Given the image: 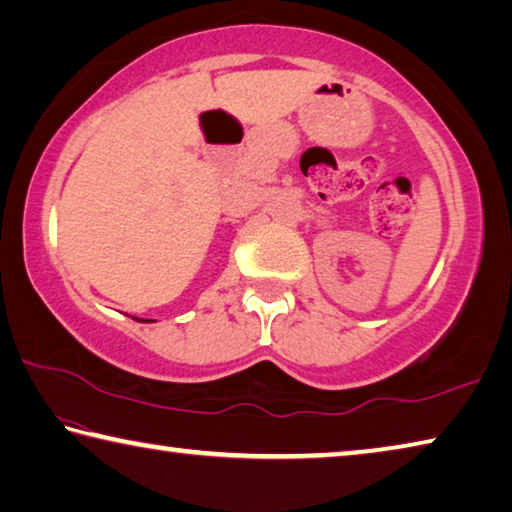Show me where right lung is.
Here are the masks:
<instances>
[{"instance_id": "obj_1", "label": "right lung", "mask_w": 512, "mask_h": 512, "mask_svg": "<svg viewBox=\"0 0 512 512\" xmlns=\"http://www.w3.org/2000/svg\"><path fill=\"white\" fill-rule=\"evenodd\" d=\"M135 320H140V323H151V320H144V318H135Z\"/></svg>"}]
</instances>
